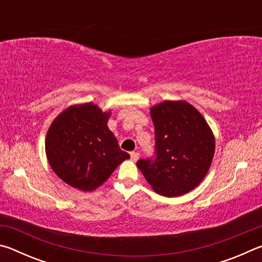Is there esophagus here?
I'll list each match as a JSON object with an SVG mask.
<instances>
[{
    "label": "esophagus",
    "mask_w": 262,
    "mask_h": 262,
    "mask_svg": "<svg viewBox=\"0 0 262 262\" xmlns=\"http://www.w3.org/2000/svg\"><path fill=\"white\" fill-rule=\"evenodd\" d=\"M139 156H140V154L137 152V151H132V152H130V158H132V161L136 162L137 159H139Z\"/></svg>",
    "instance_id": "1"
}]
</instances>
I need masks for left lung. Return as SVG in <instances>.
Segmentation results:
<instances>
[{
	"mask_svg": "<svg viewBox=\"0 0 262 262\" xmlns=\"http://www.w3.org/2000/svg\"><path fill=\"white\" fill-rule=\"evenodd\" d=\"M155 154L137 167L158 194L173 198L201 183L211 165L215 139L201 113L186 101H163L150 111Z\"/></svg>",
	"mask_w": 262,
	"mask_h": 262,
	"instance_id": "left-lung-1",
	"label": "left lung"
}]
</instances>
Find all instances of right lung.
<instances>
[{"mask_svg": "<svg viewBox=\"0 0 262 262\" xmlns=\"http://www.w3.org/2000/svg\"><path fill=\"white\" fill-rule=\"evenodd\" d=\"M111 113L91 103L70 106L48 129L46 155L55 174L72 187L94 190L129 158L106 123Z\"/></svg>", "mask_w": 262, "mask_h": 262, "instance_id": "obj_1", "label": "right lung"}]
</instances>
